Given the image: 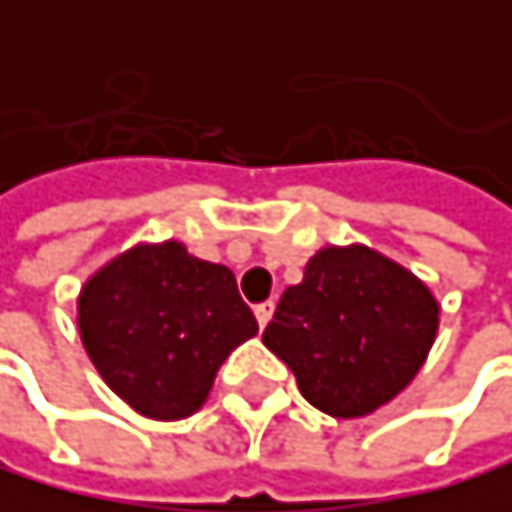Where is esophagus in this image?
<instances>
[{
  "mask_svg": "<svg viewBox=\"0 0 512 512\" xmlns=\"http://www.w3.org/2000/svg\"><path fill=\"white\" fill-rule=\"evenodd\" d=\"M253 312H256V322L265 328V325H269V319H272V312H275V303H272V300L256 303V309H253Z\"/></svg>",
  "mask_w": 512,
  "mask_h": 512,
  "instance_id": "obj_1",
  "label": "esophagus"
}]
</instances>
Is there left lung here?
Instances as JSON below:
<instances>
[{"mask_svg":"<svg viewBox=\"0 0 512 512\" xmlns=\"http://www.w3.org/2000/svg\"><path fill=\"white\" fill-rule=\"evenodd\" d=\"M438 303L416 275L366 247H328L287 287L262 341L322 413L378 410L422 369Z\"/></svg>","mask_w":512,"mask_h":512,"instance_id":"8db88e82","label":"left lung"}]
</instances>
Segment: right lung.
<instances>
[{
  "mask_svg": "<svg viewBox=\"0 0 512 512\" xmlns=\"http://www.w3.org/2000/svg\"><path fill=\"white\" fill-rule=\"evenodd\" d=\"M80 341L106 385L149 419H184L218 366L259 331L231 269L181 243L134 247L96 272L77 300Z\"/></svg>",
  "mask_w": 512,
  "mask_h": 512,
  "instance_id": "1",
  "label": "right lung"
}]
</instances>
